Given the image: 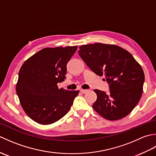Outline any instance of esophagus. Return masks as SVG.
I'll return each instance as SVG.
<instances>
[{
  "instance_id": "1",
  "label": "esophagus",
  "mask_w": 156,
  "mask_h": 156,
  "mask_svg": "<svg viewBox=\"0 0 156 156\" xmlns=\"http://www.w3.org/2000/svg\"><path fill=\"white\" fill-rule=\"evenodd\" d=\"M87 92H88L87 90H84V89H81V90H80V92H81V93H82V94L87 93Z\"/></svg>"
}]
</instances>
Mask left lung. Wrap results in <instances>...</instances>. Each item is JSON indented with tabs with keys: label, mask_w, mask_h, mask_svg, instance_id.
<instances>
[{
	"label": "left lung",
	"mask_w": 156,
	"mask_h": 156,
	"mask_svg": "<svg viewBox=\"0 0 156 156\" xmlns=\"http://www.w3.org/2000/svg\"><path fill=\"white\" fill-rule=\"evenodd\" d=\"M79 48V55L89 68L104 75L109 85L108 93L94 90L97 95L92 105L94 111L111 121L126 117L136 107L143 92L145 76L141 66L130 53L115 45L96 43Z\"/></svg>",
	"instance_id": "1"
}]
</instances>
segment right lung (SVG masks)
Segmentation results:
<instances>
[{"label": "right lung", "mask_w": 156, "mask_h": 156, "mask_svg": "<svg viewBox=\"0 0 156 156\" xmlns=\"http://www.w3.org/2000/svg\"><path fill=\"white\" fill-rule=\"evenodd\" d=\"M78 46L44 48L26 60L19 72L16 92L23 110L34 121L49 125L68 113L79 90L59 89L68 62Z\"/></svg>", "instance_id": "1"}]
</instances>
